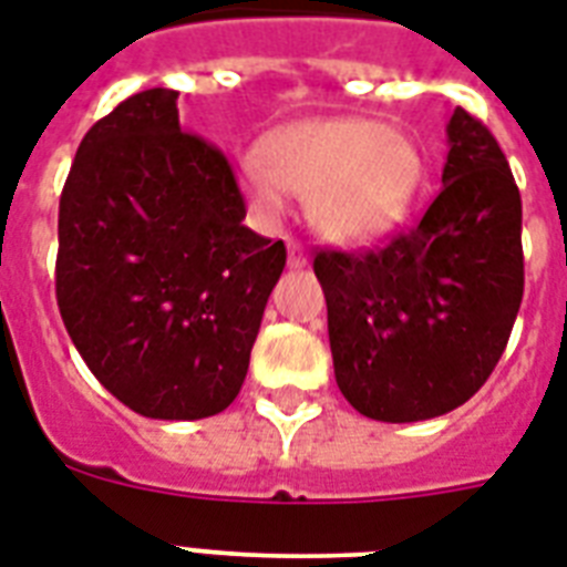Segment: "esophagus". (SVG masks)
<instances>
[{
  "instance_id": "34e87169",
  "label": "esophagus",
  "mask_w": 567,
  "mask_h": 567,
  "mask_svg": "<svg viewBox=\"0 0 567 567\" xmlns=\"http://www.w3.org/2000/svg\"><path fill=\"white\" fill-rule=\"evenodd\" d=\"M309 265V256H306V249L300 247V244H288V267H291V270H300V267H306Z\"/></svg>"
}]
</instances>
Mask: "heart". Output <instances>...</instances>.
Returning a JSON list of instances; mask_svg holds the SVG:
<instances>
[{
	"instance_id": "b5f03b06",
	"label": "heart",
	"mask_w": 567,
	"mask_h": 567,
	"mask_svg": "<svg viewBox=\"0 0 567 567\" xmlns=\"http://www.w3.org/2000/svg\"><path fill=\"white\" fill-rule=\"evenodd\" d=\"M240 158V188L261 217H279L291 194L309 199L315 229L336 244H368L400 223L421 182L412 141L379 120H309Z\"/></svg>"
}]
</instances>
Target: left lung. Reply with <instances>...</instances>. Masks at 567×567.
I'll list each match as a JSON object with an SVG mask.
<instances>
[{
  "mask_svg": "<svg viewBox=\"0 0 567 567\" xmlns=\"http://www.w3.org/2000/svg\"><path fill=\"white\" fill-rule=\"evenodd\" d=\"M441 190L412 229L364 256L318 252L347 403L414 423L471 400L501 362L524 297L520 194L488 128L453 111Z\"/></svg>",
  "mask_w": 567,
  "mask_h": 567,
  "instance_id": "1",
  "label": "left lung"
}]
</instances>
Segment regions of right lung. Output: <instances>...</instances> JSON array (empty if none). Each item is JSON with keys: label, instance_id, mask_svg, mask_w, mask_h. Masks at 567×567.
Masks as SVG:
<instances>
[{"label": "right lung", "instance_id": "1", "mask_svg": "<svg viewBox=\"0 0 567 567\" xmlns=\"http://www.w3.org/2000/svg\"><path fill=\"white\" fill-rule=\"evenodd\" d=\"M179 93H135L84 135L58 212L55 293L91 373L132 412L199 421L238 396L282 240L244 226L220 150Z\"/></svg>", "mask_w": 567, "mask_h": 567}]
</instances>
